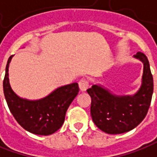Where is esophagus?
<instances>
[{"instance_id": "34e87169", "label": "esophagus", "mask_w": 157, "mask_h": 157, "mask_svg": "<svg viewBox=\"0 0 157 157\" xmlns=\"http://www.w3.org/2000/svg\"><path fill=\"white\" fill-rule=\"evenodd\" d=\"M79 89L80 90L82 91V92H84V91H86L88 88H89V82H88V81L87 80H85V79H82L80 82H79Z\"/></svg>"}]
</instances>
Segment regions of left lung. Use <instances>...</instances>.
<instances>
[{
    "label": "left lung",
    "instance_id": "left-lung-1",
    "mask_svg": "<svg viewBox=\"0 0 157 157\" xmlns=\"http://www.w3.org/2000/svg\"><path fill=\"white\" fill-rule=\"evenodd\" d=\"M133 57L143 64L142 83L134 95H116L101 84L87 90L91 97L93 122L103 132L112 135L128 132L143 121L149 110L154 89L149 62L141 52Z\"/></svg>",
    "mask_w": 157,
    "mask_h": 157
}]
</instances>
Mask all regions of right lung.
<instances>
[{"label":"right lung","instance_id":"right-lung-1","mask_svg":"<svg viewBox=\"0 0 157 157\" xmlns=\"http://www.w3.org/2000/svg\"><path fill=\"white\" fill-rule=\"evenodd\" d=\"M12 57L8 58L3 81V92L9 110L27 131L40 136L51 135L62 126L68 107L78 95V84L74 82L59 87L38 100L20 97L9 82L8 68Z\"/></svg>","mask_w":157,"mask_h":157}]
</instances>
